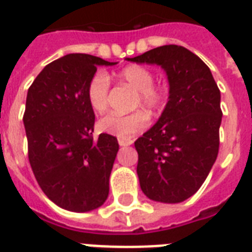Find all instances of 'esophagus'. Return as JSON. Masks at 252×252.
Listing matches in <instances>:
<instances>
[{
	"instance_id": "1",
	"label": "esophagus",
	"mask_w": 252,
	"mask_h": 252,
	"mask_svg": "<svg viewBox=\"0 0 252 252\" xmlns=\"http://www.w3.org/2000/svg\"><path fill=\"white\" fill-rule=\"evenodd\" d=\"M132 140H124V139H119V145L120 147H128V145H132Z\"/></svg>"
}]
</instances>
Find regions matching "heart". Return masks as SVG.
<instances>
[{
	"label": "heart",
	"instance_id": "heart-1",
	"mask_svg": "<svg viewBox=\"0 0 252 252\" xmlns=\"http://www.w3.org/2000/svg\"><path fill=\"white\" fill-rule=\"evenodd\" d=\"M119 80L129 84L137 91L136 104H141L149 112H160L165 105V94L155 86V76L151 71L139 64H132L123 68L118 74ZM109 78L105 72H96L88 82L87 99L91 108L97 113L104 112L108 105ZM148 116L141 111L122 115L111 112L99 120V128L103 132L120 139H130L134 134L145 129Z\"/></svg>",
	"mask_w": 252,
	"mask_h": 252
}]
</instances>
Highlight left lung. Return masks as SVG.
<instances>
[{"instance_id": "1", "label": "left lung", "mask_w": 252, "mask_h": 252, "mask_svg": "<svg viewBox=\"0 0 252 252\" xmlns=\"http://www.w3.org/2000/svg\"><path fill=\"white\" fill-rule=\"evenodd\" d=\"M128 61L161 66L169 82L160 119L134 141L140 188L152 201L182 202L202 186L218 156L220 88L202 59L182 46H161Z\"/></svg>"}]
</instances>
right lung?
Instances as JSON below:
<instances>
[{"instance_id": "1", "label": "right lung", "mask_w": 252, "mask_h": 252, "mask_svg": "<svg viewBox=\"0 0 252 252\" xmlns=\"http://www.w3.org/2000/svg\"><path fill=\"white\" fill-rule=\"evenodd\" d=\"M113 64L68 54L49 63L29 88L24 115L29 161L43 193L64 210H95L108 197L119 143L108 133L92 137L95 113L87 86L96 67Z\"/></svg>"}]
</instances>
